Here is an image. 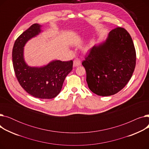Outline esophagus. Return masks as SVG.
<instances>
[{
	"instance_id": "esophagus-1",
	"label": "esophagus",
	"mask_w": 149,
	"mask_h": 149,
	"mask_svg": "<svg viewBox=\"0 0 149 149\" xmlns=\"http://www.w3.org/2000/svg\"><path fill=\"white\" fill-rule=\"evenodd\" d=\"M81 64V60L79 58H76L74 60V63H73V66L74 67H76V66H80Z\"/></svg>"
}]
</instances>
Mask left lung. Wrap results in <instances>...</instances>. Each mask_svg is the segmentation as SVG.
<instances>
[{"label": "left lung", "instance_id": "1", "mask_svg": "<svg viewBox=\"0 0 149 149\" xmlns=\"http://www.w3.org/2000/svg\"><path fill=\"white\" fill-rule=\"evenodd\" d=\"M89 89L100 96L115 94L129 82L136 65L132 38L123 28L117 27L107 40L94 46L83 61Z\"/></svg>", "mask_w": 149, "mask_h": 149}]
</instances>
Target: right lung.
I'll use <instances>...</instances> for the list:
<instances>
[{
    "instance_id": "right-lung-1",
    "label": "right lung",
    "mask_w": 149,
    "mask_h": 149,
    "mask_svg": "<svg viewBox=\"0 0 149 149\" xmlns=\"http://www.w3.org/2000/svg\"><path fill=\"white\" fill-rule=\"evenodd\" d=\"M40 25L34 23L15 40L12 57L14 70L23 89L41 99H51L60 93L66 77L72 70L73 61L56 60L42 68L28 66L23 59V46L39 33Z\"/></svg>"
}]
</instances>
